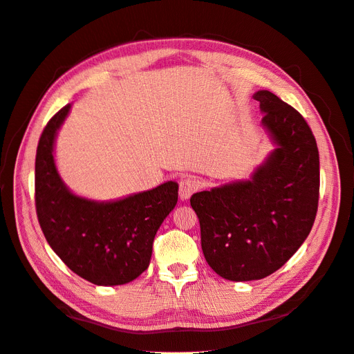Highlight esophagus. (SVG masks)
<instances>
[{
  "label": "esophagus",
  "mask_w": 354,
  "mask_h": 354,
  "mask_svg": "<svg viewBox=\"0 0 354 354\" xmlns=\"http://www.w3.org/2000/svg\"><path fill=\"white\" fill-rule=\"evenodd\" d=\"M201 187V183L195 177H186L180 181V199L187 201Z\"/></svg>",
  "instance_id": "1"
}]
</instances>
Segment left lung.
<instances>
[{"instance_id": "obj_1", "label": "left lung", "mask_w": 354, "mask_h": 354, "mask_svg": "<svg viewBox=\"0 0 354 354\" xmlns=\"http://www.w3.org/2000/svg\"><path fill=\"white\" fill-rule=\"evenodd\" d=\"M254 99L273 152L248 180L190 198L207 263L234 282L281 269L308 236L319 201V152L306 120L270 91H257Z\"/></svg>"}]
</instances>
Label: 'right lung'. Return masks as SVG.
Returning a JSON list of instances; mask_svg holds the SVG:
<instances>
[{"mask_svg": "<svg viewBox=\"0 0 354 354\" xmlns=\"http://www.w3.org/2000/svg\"><path fill=\"white\" fill-rule=\"evenodd\" d=\"M71 104L39 137L35 158V207L42 233L60 260L82 279L100 286L124 285L151 263L155 234L178 199V185L160 186L116 201L72 194L55 162V142Z\"/></svg>", "mask_w": 354, "mask_h": 354, "instance_id": "1", "label": "right lung"}]
</instances>
